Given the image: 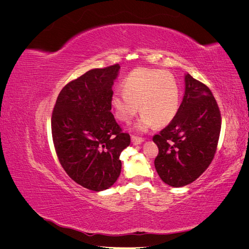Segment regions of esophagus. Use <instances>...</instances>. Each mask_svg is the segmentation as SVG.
Masks as SVG:
<instances>
[{
  "instance_id": "34e87169",
  "label": "esophagus",
  "mask_w": 249,
  "mask_h": 249,
  "mask_svg": "<svg viewBox=\"0 0 249 249\" xmlns=\"http://www.w3.org/2000/svg\"><path fill=\"white\" fill-rule=\"evenodd\" d=\"M131 140H132L133 144H135V145L140 144V143H142L143 141H144L142 138H139V137H137V136H134V135H132V136H131Z\"/></svg>"
}]
</instances>
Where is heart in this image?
I'll return each instance as SVG.
<instances>
[{
  "mask_svg": "<svg viewBox=\"0 0 249 249\" xmlns=\"http://www.w3.org/2000/svg\"><path fill=\"white\" fill-rule=\"evenodd\" d=\"M124 92H114L111 105L117 119L130 123L139 110L137 127L145 131L155 124L164 126L175 118L179 106V88L171 73L162 70L139 67L123 83Z\"/></svg>",
  "mask_w": 249,
  "mask_h": 249,
  "instance_id": "1",
  "label": "heart"
}]
</instances>
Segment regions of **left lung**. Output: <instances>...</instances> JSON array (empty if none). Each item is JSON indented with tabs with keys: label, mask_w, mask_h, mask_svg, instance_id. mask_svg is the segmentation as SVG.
<instances>
[{
	"label": "left lung",
	"mask_w": 249,
	"mask_h": 249,
	"mask_svg": "<svg viewBox=\"0 0 249 249\" xmlns=\"http://www.w3.org/2000/svg\"><path fill=\"white\" fill-rule=\"evenodd\" d=\"M221 130V114L210 88L185 76V94L170 124L153 137L155 159L165 184L183 187L199 178L213 161Z\"/></svg>",
	"instance_id": "8db88e82"
}]
</instances>
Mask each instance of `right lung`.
<instances>
[{"mask_svg":"<svg viewBox=\"0 0 249 249\" xmlns=\"http://www.w3.org/2000/svg\"><path fill=\"white\" fill-rule=\"evenodd\" d=\"M119 64L88 71L60 91L52 113V136L58 160L77 184L103 191L122 170L119 156L131 138L111 113L112 86Z\"/></svg>","mask_w":249,"mask_h":249,"instance_id":"obj_1","label":"right lung"}]
</instances>
